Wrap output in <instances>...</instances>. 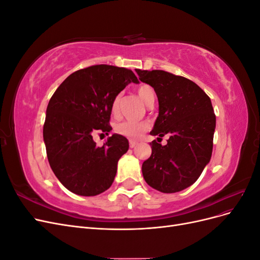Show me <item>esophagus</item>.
<instances>
[{"mask_svg":"<svg viewBox=\"0 0 260 260\" xmlns=\"http://www.w3.org/2000/svg\"><path fill=\"white\" fill-rule=\"evenodd\" d=\"M129 144H130V147L133 148V147H136V145L138 144V142H137V141H135V140H130V141H129Z\"/></svg>","mask_w":260,"mask_h":260,"instance_id":"1","label":"esophagus"}]
</instances>
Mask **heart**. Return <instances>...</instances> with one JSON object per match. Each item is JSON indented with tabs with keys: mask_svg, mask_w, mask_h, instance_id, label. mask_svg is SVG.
<instances>
[{
	"mask_svg": "<svg viewBox=\"0 0 260 260\" xmlns=\"http://www.w3.org/2000/svg\"><path fill=\"white\" fill-rule=\"evenodd\" d=\"M138 94L140 99L142 100L145 104L149 101L155 100V92L151 85L142 84L138 88ZM118 104H119V98H116L112 104V113L114 115L118 114ZM148 129L147 122H139L132 120H125L118 123L115 127V131L118 135L127 137L129 139H139L143 133Z\"/></svg>",
	"mask_w": 260,
	"mask_h": 260,
	"instance_id": "1",
	"label": "heart"
}]
</instances>
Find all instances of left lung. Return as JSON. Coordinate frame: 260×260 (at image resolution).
Listing matches in <instances>:
<instances>
[{
    "label": "left lung",
    "instance_id": "8db88e82",
    "mask_svg": "<svg viewBox=\"0 0 260 260\" xmlns=\"http://www.w3.org/2000/svg\"><path fill=\"white\" fill-rule=\"evenodd\" d=\"M139 79L154 88L158 117L151 131L166 146L152 141V155L142 165L146 183L162 193H176L192 185L209 162L216 116L207 94L193 81L164 70L136 69Z\"/></svg>",
    "mask_w": 260,
    "mask_h": 260
}]
</instances>
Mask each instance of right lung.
Instances as JSON below:
<instances>
[{"label": "right lung", "mask_w": 260, "mask_h": 260, "mask_svg": "<svg viewBox=\"0 0 260 260\" xmlns=\"http://www.w3.org/2000/svg\"><path fill=\"white\" fill-rule=\"evenodd\" d=\"M131 82L139 80L130 69L95 65L77 70L54 92L43 139L54 175L70 192L95 196L113 184L128 140L115 133L98 146L92 135L102 131L108 136L113 101Z\"/></svg>", "instance_id": "obj_1"}]
</instances>
